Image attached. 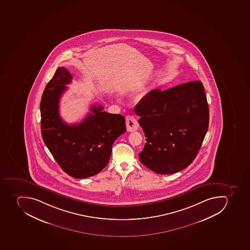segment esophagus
<instances>
[{"mask_svg": "<svg viewBox=\"0 0 250 250\" xmlns=\"http://www.w3.org/2000/svg\"><path fill=\"white\" fill-rule=\"evenodd\" d=\"M126 130L129 132H132L134 130H138L139 128V124L135 120V118L131 116H127L126 117Z\"/></svg>", "mask_w": 250, "mask_h": 250, "instance_id": "1", "label": "esophagus"}]
</instances>
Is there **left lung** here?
I'll return each mask as SVG.
<instances>
[{
	"label": "left lung",
	"mask_w": 250,
	"mask_h": 250,
	"mask_svg": "<svg viewBox=\"0 0 250 250\" xmlns=\"http://www.w3.org/2000/svg\"><path fill=\"white\" fill-rule=\"evenodd\" d=\"M139 124L145 133L141 163L159 174L187 168L198 154L209 126L204 87L195 81L153 89L136 105Z\"/></svg>",
	"instance_id": "obj_1"
}]
</instances>
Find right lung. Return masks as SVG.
Wrapping results in <instances>:
<instances>
[{
	"label": "right lung",
	"instance_id": "right-lung-1",
	"mask_svg": "<svg viewBox=\"0 0 250 250\" xmlns=\"http://www.w3.org/2000/svg\"><path fill=\"white\" fill-rule=\"evenodd\" d=\"M72 76L64 67L57 69L46 84L40 102L42 139L64 172L74 178H87L101 172L109 162L111 147L126 132L125 118L92 106L80 124L69 125L59 115V100Z\"/></svg>",
	"mask_w": 250,
	"mask_h": 250
}]
</instances>
